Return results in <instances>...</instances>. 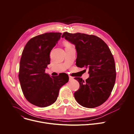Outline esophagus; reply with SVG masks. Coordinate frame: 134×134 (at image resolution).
<instances>
[{
	"label": "esophagus",
	"mask_w": 134,
	"mask_h": 134,
	"mask_svg": "<svg viewBox=\"0 0 134 134\" xmlns=\"http://www.w3.org/2000/svg\"><path fill=\"white\" fill-rule=\"evenodd\" d=\"M69 81H71V80H72L74 79V78L72 77H71V76H69Z\"/></svg>",
	"instance_id": "1"
}]
</instances>
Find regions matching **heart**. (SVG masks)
Instances as JSON below:
<instances>
[{
  "label": "heart",
  "instance_id": "b5f03b06",
  "mask_svg": "<svg viewBox=\"0 0 134 134\" xmlns=\"http://www.w3.org/2000/svg\"><path fill=\"white\" fill-rule=\"evenodd\" d=\"M65 45L66 46H70V45L69 44V43H68V42H65Z\"/></svg>",
  "mask_w": 134,
  "mask_h": 134
}]
</instances>
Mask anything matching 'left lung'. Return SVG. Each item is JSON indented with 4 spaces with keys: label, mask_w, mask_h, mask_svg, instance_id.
Returning a JSON list of instances; mask_svg holds the SVG:
<instances>
[{
    "label": "left lung",
    "mask_w": 134,
    "mask_h": 134,
    "mask_svg": "<svg viewBox=\"0 0 134 134\" xmlns=\"http://www.w3.org/2000/svg\"><path fill=\"white\" fill-rule=\"evenodd\" d=\"M62 37L75 46L76 66L89 69V77L85 81L75 78L80 84L74 93L76 100L87 108L101 105L110 96L116 79L114 59L108 46L94 35L65 32Z\"/></svg>",
    "instance_id": "left-lung-1"
}]
</instances>
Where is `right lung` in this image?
Instances as JSON below:
<instances>
[{
  "label": "right lung",
  "instance_id": "1",
  "mask_svg": "<svg viewBox=\"0 0 134 134\" xmlns=\"http://www.w3.org/2000/svg\"><path fill=\"white\" fill-rule=\"evenodd\" d=\"M62 33L47 32L30 39L23 50L19 79L23 93L31 104L45 107L57 99L59 91L68 82L66 74L50 76L45 72L50 64V53Z\"/></svg>",
  "mask_w": 134,
  "mask_h": 134
}]
</instances>
